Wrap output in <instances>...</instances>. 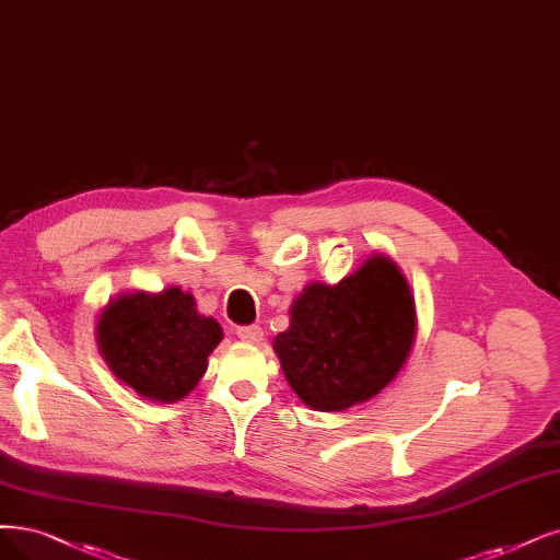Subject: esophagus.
Instances as JSON below:
<instances>
[{"label":"esophagus","mask_w":560,"mask_h":560,"mask_svg":"<svg viewBox=\"0 0 560 560\" xmlns=\"http://www.w3.org/2000/svg\"><path fill=\"white\" fill-rule=\"evenodd\" d=\"M237 337L242 339V341H246V343H260L262 341V327H258V325H246V327H240L237 329Z\"/></svg>","instance_id":"esophagus-1"}]
</instances>
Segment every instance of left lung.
I'll use <instances>...</instances> for the list:
<instances>
[{"label": "left lung", "mask_w": 560, "mask_h": 560, "mask_svg": "<svg viewBox=\"0 0 560 560\" xmlns=\"http://www.w3.org/2000/svg\"><path fill=\"white\" fill-rule=\"evenodd\" d=\"M416 337V298L406 277L392 258L371 254L335 285L308 281L272 346L304 406L341 412L399 376Z\"/></svg>", "instance_id": "1"}]
</instances>
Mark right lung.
<instances>
[{
	"label": "right lung",
	"instance_id": "add662e5",
	"mask_svg": "<svg viewBox=\"0 0 560 560\" xmlns=\"http://www.w3.org/2000/svg\"><path fill=\"white\" fill-rule=\"evenodd\" d=\"M221 339V325L198 314L194 295L177 285L161 293H121L96 320L98 353L113 376L156 404L191 395Z\"/></svg>",
	"mask_w": 560,
	"mask_h": 560
}]
</instances>
